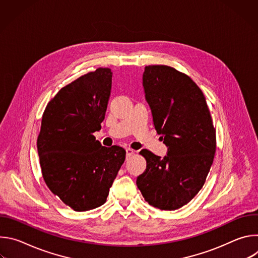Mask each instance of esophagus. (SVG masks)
<instances>
[{"instance_id": "34e87169", "label": "esophagus", "mask_w": 258, "mask_h": 258, "mask_svg": "<svg viewBox=\"0 0 258 258\" xmlns=\"http://www.w3.org/2000/svg\"><path fill=\"white\" fill-rule=\"evenodd\" d=\"M135 152H136V151H135L134 149H132V148H127V149H126V156H127V157H130V156H132L133 154H135Z\"/></svg>"}]
</instances>
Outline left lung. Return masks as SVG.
<instances>
[{
	"label": "left lung",
	"instance_id": "left-lung-1",
	"mask_svg": "<svg viewBox=\"0 0 258 258\" xmlns=\"http://www.w3.org/2000/svg\"><path fill=\"white\" fill-rule=\"evenodd\" d=\"M143 87L167 155L143 149L147 166L137 186L150 205L175 210L204 185L216 150L215 128L202 91L185 73L167 65L146 66Z\"/></svg>",
	"mask_w": 258,
	"mask_h": 258
}]
</instances>
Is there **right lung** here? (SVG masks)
<instances>
[{
  "instance_id": "add662e5",
  "label": "right lung",
  "mask_w": 258,
  "mask_h": 258,
  "mask_svg": "<svg viewBox=\"0 0 258 258\" xmlns=\"http://www.w3.org/2000/svg\"><path fill=\"white\" fill-rule=\"evenodd\" d=\"M112 72L100 67L62 88L48 103L38 137L40 164L50 191L75 211L106 202L125 159L122 147H104L101 130Z\"/></svg>"
}]
</instances>
